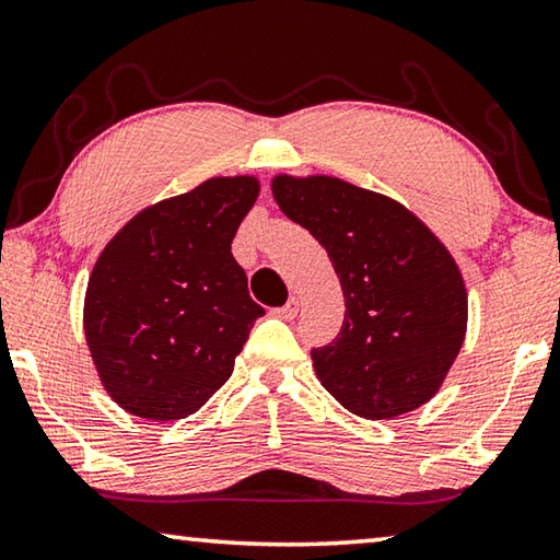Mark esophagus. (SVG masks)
Instances as JSON below:
<instances>
[{"label":"esophagus","instance_id":"obj_1","mask_svg":"<svg viewBox=\"0 0 560 560\" xmlns=\"http://www.w3.org/2000/svg\"><path fill=\"white\" fill-rule=\"evenodd\" d=\"M271 313L277 315V318H281V320H293L299 315V301L291 299L289 303H283L281 308H273Z\"/></svg>","mask_w":560,"mask_h":560}]
</instances>
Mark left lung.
Masks as SVG:
<instances>
[{
    "mask_svg": "<svg viewBox=\"0 0 560 560\" xmlns=\"http://www.w3.org/2000/svg\"><path fill=\"white\" fill-rule=\"evenodd\" d=\"M273 198L328 252L345 296L320 384L362 419H394L439 392L467 328V293L441 240L399 202L332 176H277Z\"/></svg>",
    "mask_w": 560,
    "mask_h": 560,
    "instance_id": "obj_1",
    "label": "left lung"
}]
</instances>
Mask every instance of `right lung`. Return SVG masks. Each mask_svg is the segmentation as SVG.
I'll list each match as a JSON object with an SVG mask.
<instances>
[{"mask_svg": "<svg viewBox=\"0 0 560 560\" xmlns=\"http://www.w3.org/2000/svg\"><path fill=\"white\" fill-rule=\"evenodd\" d=\"M257 196L252 176L210 178L141 210L100 254L85 293V340L125 411L186 419L230 380L264 315L230 252Z\"/></svg>", "mask_w": 560, "mask_h": 560, "instance_id": "right-lung-1", "label": "right lung"}]
</instances>
